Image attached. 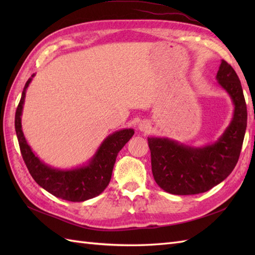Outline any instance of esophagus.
<instances>
[{
    "instance_id": "1",
    "label": "esophagus",
    "mask_w": 255,
    "mask_h": 255,
    "mask_svg": "<svg viewBox=\"0 0 255 255\" xmlns=\"http://www.w3.org/2000/svg\"><path fill=\"white\" fill-rule=\"evenodd\" d=\"M139 130L143 131V132L149 131L150 130V125L147 122H141L139 124Z\"/></svg>"
}]
</instances>
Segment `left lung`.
Instances as JSON below:
<instances>
[{"mask_svg": "<svg viewBox=\"0 0 255 255\" xmlns=\"http://www.w3.org/2000/svg\"><path fill=\"white\" fill-rule=\"evenodd\" d=\"M216 78L235 105L232 121L217 141L194 148L167 138H148L154 181L167 193L207 192L227 178L239 160L248 121L241 82L234 68L225 60Z\"/></svg>", "mask_w": 255, "mask_h": 255, "instance_id": "left-lung-1", "label": "left lung"}]
</instances>
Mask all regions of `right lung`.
<instances>
[{
	"instance_id": "right-lung-1",
	"label": "right lung",
	"mask_w": 255,
	"mask_h": 255,
	"mask_svg": "<svg viewBox=\"0 0 255 255\" xmlns=\"http://www.w3.org/2000/svg\"><path fill=\"white\" fill-rule=\"evenodd\" d=\"M34 77L35 74H32L26 82L15 113V130L27 169L38 185L56 197L69 202H84L97 196L110 183L117 154L133 136V129H123L110 134L86 165L72 170H59L45 164L32 152L21 130L20 116L26 90Z\"/></svg>"
}]
</instances>
